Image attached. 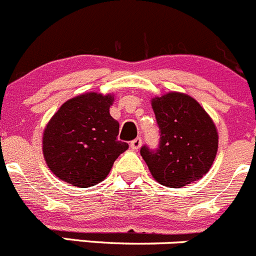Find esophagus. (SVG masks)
<instances>
[{
    "instance_id": "34e87169",
    "label": "esophagus",
    "mask_w": 256,
    "mask_h": 256,
    "mask_svg": "<svg viewBox=\"0 0 256 256\" xmlns=\"http://www.w3.org/2000/svg\"><path fill=\"white\" fill-rule=\"evenodd\" d=\"M130 146L132 150H140V146H142V140H140V138H136V140H133L132 142H130Z\"/></svg>"
}]
</instances>
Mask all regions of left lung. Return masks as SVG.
Masks as SVG:
<instances>
[{
    "mask_svg": "<svg viewBox=\"0 0 256 256\" xmlns=\"http://www.w3.org/2000/svg\"><path fill=\"white\" fill-rule=\"evenodd\" d=\"M160 130L156 150L143 146L140 156L158 184L181 188L202 178L212 166L218 133L211 116L187 94L170 92L152 98Z\"/></svg>",
    "mask_w": 256,
    "mask_h": 256,
    "instance_id": "obj_1",
    "label": "left lung"
}]
</instances>
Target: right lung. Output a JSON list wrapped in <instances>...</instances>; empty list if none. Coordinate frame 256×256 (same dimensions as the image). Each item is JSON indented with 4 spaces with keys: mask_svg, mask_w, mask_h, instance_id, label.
<instances>
[{
    "mask_svg": "<svg viewBox=\"0 0 256 256\" xmlns=\"http://www.w3.org/2000/svg\"><path fill=\"white\" fill-rule=\"evenodd\" d=\"M114 96L90 92L65 102L42 134V153L58 178L86 188L103 181L114 160L128 150L116 140L119 123L109 108Z\"/></svg>",
    "mask_w": 256,
    "mask_h": 256,
    "instance_id": "obj_1",
    "label": "right lung"
}]
</instances>
